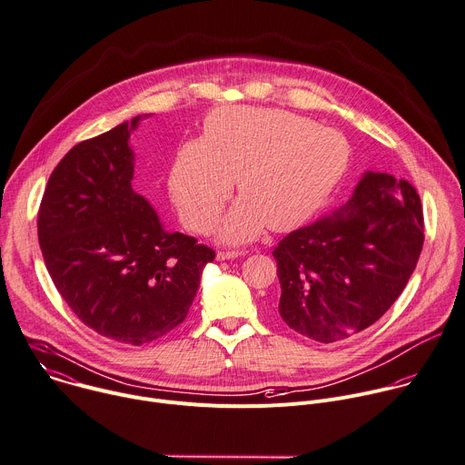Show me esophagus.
<instances>
[{"label": "esophagus", "mask_w": 465, "mask_h": 465, "mask_svg": "<svg viewBox=\"0 0 465 465\" xmlns=\"http://www.w3.org/2000/svg\"><path fill=\"white\" fill-rule=\"evenodd\" d=\"M242 255V252H217V261H230V259H235Z\"/></svg>", "instance_id": "1"}]
</instances>
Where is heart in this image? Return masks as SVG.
<instances>
[{"instance_id": "obj_1", "label": "heart", "mask_w": 465, "mask_h": 465, "mask_svg": "<svg viewBox=\"0 0 465 465\" xmlns=\"http://www.w3.org/2000/svg\"><path fill=\"white\" fill-rule=\"evenodd\" d=\"M351 164L347 138L275 107L230 105L204 120L201 140L177 147L170 197L195 232H204L235 190L239 199L215 226L223 242H248L266 226L286 232L316 215Z\"/></svg>"}]
</instances>
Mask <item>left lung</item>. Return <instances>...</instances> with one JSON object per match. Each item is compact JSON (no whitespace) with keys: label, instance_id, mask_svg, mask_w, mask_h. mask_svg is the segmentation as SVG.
Here are the masks:
<instances>
[{"label":"left lung","instance_id":"obj_1","mask_svg":"<svg viewBox=\"0 0 465 465\" xmlns=\"http://www.w3.org/2000/svg\"><path fill=\"white\" fill-rule=\"evenodd\" d=\"M423 246V213L403 179L365 172L331 217L288 233L277 261L279 318L320 343L376 323L412 275Z\"/></svg>","mask_w":465,"mask_h":465}]
</instances>
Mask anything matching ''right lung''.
I'll return each mask as SVG.
<instances>
[{
    "label": "right lung",
    "instance_id": "right-lung-1",
    "mask_svg": "<svg viewBox=\"0 0 465 465\" xmlns=\"http://www.w3.org/2000/svg\"><path fill=\"white\" fill-rule=\"evenodd\" d=\"M138 114L76 143L49 177L38 241L54 286L78 320L127 345L181 325L215 252L161 217L133 186Z\"/></svg>",
    "mask_w": 465,
    "mask_h": 465
}]
</instances>
